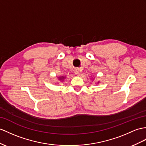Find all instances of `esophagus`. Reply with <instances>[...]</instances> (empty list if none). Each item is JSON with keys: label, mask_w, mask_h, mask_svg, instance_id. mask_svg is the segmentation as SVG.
<instances>
[{"label": "esophagus", "mask_w": 146, "mask_h": 146, "mask_svg": "<svg viewBox=\"0 0 146 146\" xmlns=\"http://www.w3.org/2000/svg\"><path fill=\"white\" fill-rule=\"evenodd\" d=\"M75 74H76V75L77 76H79L80 74V72H79V70H76Z\"/></svg>", "instance_id": "obj_1"}]
</instances>
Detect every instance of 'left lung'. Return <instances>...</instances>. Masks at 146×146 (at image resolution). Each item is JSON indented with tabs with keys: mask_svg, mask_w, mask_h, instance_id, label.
<instances>
[{
	"mask_svg": "<svg viewBox=\"0 0 146 146\" xmlns=\"http://www.w3.org/2000/svg\"><path fill=\"white\" fill-rule=\"evenodd\" d=\"M92 79H93V78H92ZM98 83H99V82H98L97 84H98Z\"/></svg>",
	"mask_w": 146,
	"mask_h": 146,
	"instance_id": "8db88e82",
	"label": "left lung"
}]
</instances>
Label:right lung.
Returning <instances> with one entry per match:
<instances>
[{
	"label": "right lung",
	"mask_w": 146,
	"mask_h": 146,
	"mask_svg": "<svg viewBox=\"0 0 146 146\" xmlns=\"http://www.w3.org/2000/svg\"><path fill=\"white\" fill-rule=\"evenodd\" d=\"M66 76H59L58 77V79L60 81V82H62V81H64L65 80V79H66Z\"/></svg>",
	"instance_id": "add662e5"
}]
</instances>
